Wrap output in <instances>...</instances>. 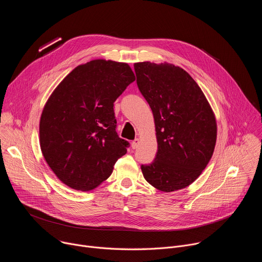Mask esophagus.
<instances>
[{"label": "esophagus", "instance_id": "34e87169", "mask_svg": "<svg viewBox=\"0 0 262 262\" xmlns=\"http://www.w3.org/2000/svg\"><path fill=\"white\" fill-rule=\"evenodd\" d=\"M139 144H140V140H139V139H135V140L132 142V148H133V149L138 148Z\"/></svg>", "mask_w": 262, "mask_h": 262}]
</instances>
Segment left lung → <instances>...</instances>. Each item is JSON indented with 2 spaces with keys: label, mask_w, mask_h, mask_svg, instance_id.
<instances>
[{
  "label": "left lung",
  "mask_w": 262,
  "mask_h": 262,
  "mask_svg": "<svg viewBox=\"0 0 262 262\" xmlns=\"http://www.w3.org/2000/svg\"><path fill=\"white\" fill-rule=\"evenodd\" d=\"M137 85L151 107L158 140L155 161L142 165L144 178L170 193L194 182L210 161L216 140L213 112L198 84L169 63L134 65Z\"/></svg>",
  "instance_id": "8db88e82"
}]
</instances>
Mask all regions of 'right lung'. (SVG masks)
<instances>
[{
	"label": "right lung",
	"mask_w": 262,
	"mask_h": 262,
	"mask_svg": "<svg viewBox=\"0 0 262 262\" xmlns=\"http://www.w3.org/2000/svg\"><path fill=\"white\" fill-rule=\"evenodd\" d=\"M136 80L126 63L93 60L74 68L42 111V155L57 177L78 191L95 189L129 147L116 133L114 102Z\"/></svg>",
	"instance_id": "obj_1"
}]
</instances>
